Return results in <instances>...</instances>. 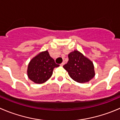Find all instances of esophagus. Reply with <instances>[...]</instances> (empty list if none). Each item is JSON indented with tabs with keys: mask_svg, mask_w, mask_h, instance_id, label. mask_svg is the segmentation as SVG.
I'll list each match as a JSON object with an SVG mask.
<instances>
[{
	"mask_svg": "<svg viewBox=\"0 0 120 120\" xmlns=\"http://www.w3.org/2000/svg\"><path fill=\"white\" fill-rule=\"evenodd\" d=\"M65 63H65V61H63L62 63H61V64H60V66H63L65 64Z\"/></svg>",
	"mask_w": 120,
	"mask_h": 120,
	"instance_id": "1",
	"label": "esophagus"
}]
</instances>
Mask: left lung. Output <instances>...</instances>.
<instances>
[{
	"label": "left lung",
	"mask_w": 120,
	"mask_h": 120,
	"mask_svg": "<svg viewBox=\"0 0 120 120\" xmlns=\"http://www.w3.org/2000/svg\"><path fill=\"white\" fill-rule=\"evenodd\" d=\"M68 61L63 67L75 81L84 83L95 76L93 63L77 50L68 54Z\"/></svg>",
	"instance_id": "8db88e82"
}]
</instances>
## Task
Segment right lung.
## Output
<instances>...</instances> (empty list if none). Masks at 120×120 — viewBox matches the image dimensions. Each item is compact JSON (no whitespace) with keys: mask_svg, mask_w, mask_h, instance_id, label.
Listing matches in <instances>:
<instances>
[{"mask_svg":"<svg viewBox=\"0 0 120 120\" xmlns=\"http://www.w3.org/2000/svg\"><path fill=\"white\" fill-rule=\"evenodd\" d=\"M59 66L46 50L40 53L30 61L28 67V76L35 83H42L51 77L53 69Z\"/></svg>","mask_w":120,"mask_h":120,"instance_id":"right-lung-1","label":"right lung"}]
</instances>
